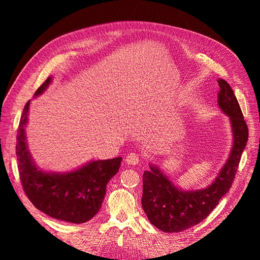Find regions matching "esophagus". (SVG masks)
I'll use <instances>...</instances> for the list:
<instances>
[{"label": "esophagus", "mask_w": 260, "mask_h": 260, "mask_svg": "<svg viewBox=\"0 0 260 260\" xmlns=\"http://www.w3.org/2000/svg\"><path fill=\"white\" fill-rule=\"evenodd\" d=\"M125 161H127L129 165H137L140 161V157L136 153H129L125 157Z\"/></svg>", "instance_id": "1"}]
</instances>
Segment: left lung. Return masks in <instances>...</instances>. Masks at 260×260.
Returning <instances> with one entry per match:
<instances>
[{
    "label": "left lung",
    "instance_id": "1",
    "mask_svg": "<svg viewBox=\"0 0 260 260\" xmlns=\"http://www.w3.org/2000/svg\"><path fill=\"white\" fill-rule=\"evenodd\" d=\"M218 105L230 117L233 145L230 157L218 177L203 190L182 191L151 165L143 174L142 207L149 222L164 232H181L199 224L230 190L241 156L248 140V128L230 84L219 79Z\"/></svg>",
    "mask_w": 260,
    "mask_h": 260
}]
</instances>
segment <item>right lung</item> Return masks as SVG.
Listing matches in <instances>:
<instances>
[{"label": "right lung", "instance_id": "1", "mask_svg": "<svg viewBox=\"0 0 260 260\" xmlns=\"http://www.w3.org/2000/svg\"><path fill=\"white\" fill-rule=\"evenodd\" d=\"M49 77L35 95L48 88ZM30 101L23 107L17 130L16 155L21 185L35 207L48 216L72 223H83L98 214L106 193V184L120 167L121 157L94 160L72 172L56 174L38 169L26 142L25 127Z\"/></svg>", "mask_w": 260, "mask_h": 260}]
</instances>
